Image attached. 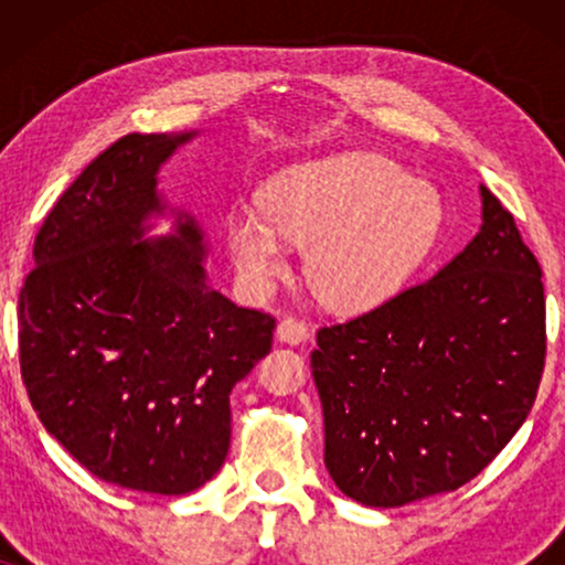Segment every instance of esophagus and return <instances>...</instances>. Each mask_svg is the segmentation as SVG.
<instances>
[{"instance_id":"1","label":"esophagus","mask_w":565,"mask_h":565,"mask_svg":"<svg viewBox=\"0 0 565 565\" xmlns=\"http://www.w3.org/2000/svg\"><path fill=\"white\" fill-rule=\"evenodd\" d=\"M306 337H308L306 323L292 319V316H288V319H282L280 323H277V339L285 344H300V342H306Z\"/></svg>"}]
</instances>
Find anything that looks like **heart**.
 <instances>
[{
  "instance_id": "b5f03b06",
  "label": "heart",
  "mask_w": 565,
  "mask_h": 565,
  "mask_svg": "<svg viewBox=\"0 0 565 565\" xmlns=\"http://www.w3.org/2000/svg\"><path fill=\"white\" fill-rule=\"evenodd\" d=\"M443 226L435 184L412 180L381 153L354 151L285 169L265 211L238 205L226 242L252 290H269L290 267V245L311 244L306 275L321 300L365 308L388 298L422 265Z\"/></svg>"
}]
</instances>
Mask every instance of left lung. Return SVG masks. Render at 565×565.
Segmentation results:
<instances>
[{
	"label": "left lung",
	"mask_w": 565,
	"mask_h": 565,
	"mask_svg": "<svg viewBox=\"0 0 565 565\" xmlns=\"http://www.w3.org/2000/svg\"><path fill=\"white\" fill-rule=\"evenodd\" d=\"M481 205V231L431 280L316 334L323 462L365 507L460 489L535 404L547 344L543 269L483 184Z\"/></svg>",
	"instance_id": "8db88e82"
}]
</instances>
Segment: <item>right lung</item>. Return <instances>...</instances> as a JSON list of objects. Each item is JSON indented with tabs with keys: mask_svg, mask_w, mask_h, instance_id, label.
<instances>
[{
	"mask_svg": "<svg viewBox=\"0 0 565 565\" xmlns=\"http://www.w3.org/2000/svg\"><path fill=\"white\" fill-rule=\"evenodd\" d=\"M195 134H128L58 198L20 290V370L49 435L92 476L182 497L218 473L231 388L273 350L275 319L205 277L203 231L143 238L159 169Z\"/></svg>",
	"mask_w": 565,
	"mask_h": 565,
	"instance_id": "obj_1",
	"label": "right lung"
}]
</instances>
